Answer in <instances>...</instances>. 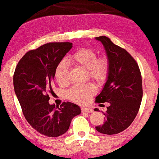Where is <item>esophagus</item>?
<instances>
[{"label": "esophagus", "mask_w": 159, "mask_h": 159, "mask_svg": "<svg viewBox=\"0 0 159 159\" xmlns=\"http://www.w3.org/2000/svg\"><path fill=\"white\" fill-rule=\"evenodd\" d=\"M81 111L82 112H87V113H92L93 112V109L91 107H81Z\"/></svg>", "instance_id": "obj_1"}]
</instances>
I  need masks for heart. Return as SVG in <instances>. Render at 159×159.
Instances as JSON below:
<instances>
[{"label": "heart", "mask_w": 159, "mask_h": 159, "mask_svg": "<svg viewBox=\"0 0 159 159\" xmlns=\"http://www.w3.org/2000/svg\"><path fill=\"white\" fill-rule=\"evenodd\" d=\"M67 61L69 64L87 70L89 78L98 83L105 81L109 72L108 58L106 56L97 57L96 52L90 48L78 49L69 57ZM54 76L60 86L68 84L69 75L66 62L63 61L57 65ZM96 91V87L92 84L76 85L67 92V97L74 102L84 105L90 101Z\"/></svg>", "instance_id": "1"}]
</instances>
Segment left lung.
I'll list each match as a JSON object with an SVG mask.
<instances>
[{"label": "left lung", "mask_w": 159, "mask_h": 159, "mask_svg": "<svg viewBox=\"0 0 159 159\" xmlns=\"http://www.w3.org/2000/svg\"><path fill=\"white\" fill-rule=\"evenodd\" d=\"M96 39L102 43L109 60L107 81L96 98V102H108L109 106L103 113L105 123L96 129L105 134H116L126 129L138 114L143 97L141 74L135 60L126 50L107 36Z\"/></svg>", "instance_id": "obj_1"}]
</instances>
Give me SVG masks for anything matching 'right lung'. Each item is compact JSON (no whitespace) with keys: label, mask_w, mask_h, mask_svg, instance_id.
I'll list each match as a JSON object with an SVG mask.
<instances>
[{"label":"right lung","mask_w":159,"mask_h":159,"mask_svg":"<svg viewBox=\"0 0 159 159\" xmlns=\"http://www.w3.org/2000/svg\"><path fill=\"white\" fill-rule=\"evenodd\" d=\"M71 43H50L27 52L20 60L13 75L14 90L25 119L43 135L54 138L68 131L72 118L81 114L75 104L50 105L55 69L67 52Z\"/></svg>","instance_id":"add662e5"}]
</instances>
